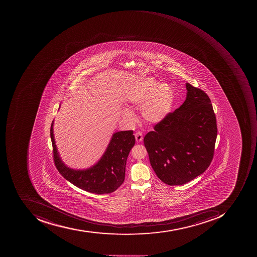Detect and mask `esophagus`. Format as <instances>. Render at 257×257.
Listing matches in <instances>:
<instances>
[{"label":"esophagus","instance_id":"1","mask_svg":"<svg viewBox=\"0 0 257 257\" xmlns=\"http://www.w3.org/2000/svg\"><path fill=\"white\" fill-rule=\"evenodd\" d=\"M135 138H136L137 142H141L143 140V135L141 131H138L135 133Z\"/></svg>","mask_w":257,"mask_h":257}]
</instances>
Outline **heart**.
Wrapping results in <instances>:
<instances>
[{"label": "heart", "mask_w": 257, "mask_h": 257, "mask_svg": "<svg viewBox=\"0 0 257 257\" xmlns=\"http://www.w3.org/2000/svg\"><path fill=\"white\" fill-rule=\"evenodd\" d=\"M130 104L133 107H142V116L147 122L157 123L165 119L174 102V92L168 85L161 84L153 78H148L137 84L129 93ZM122 117L135 120L131 111H122Z\"/></svg>", "instance_id": "heart-1"}]
</instances>
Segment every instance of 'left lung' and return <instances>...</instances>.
Returning a JSON list of instances; mask_svg holds the SVG:
<instances>
[{
	"instance_id": "1",
	"label": "left lung",
	"mask_w": 257,
	"mask_h": 257,
	"mask_svg": "<svg viewBox=\"0 0 257 257\" xmlns=\"http://www.w3.org/2000/svg\"><path fill=\"white\" fill-rule=\"evenodd\" d=\"M186 99L145 135L144 144L157 176L167 185L195 179L213 159L216 117L210 98L187 82Z\"/></svg>"
}]
</instances>
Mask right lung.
I'll return each mask as SVG.
<instances>
[{"instance_id": "1", "label": "right lung", "mask_w": 257, "mask_h": 257, "mask_svg": "<svg viewBox=\"0 0 257 257\" xmlns=\"http://www.w3.org/2000/svg\"><path fill=\"white\" fill-rule=\"evenodd\" d=\"M52 126L53 121L51 125L50 136L54 163L64 178L84 191L97 195L112 193L123 183L126 159L135 145L134 131L115 133L106 152L95 166L85 171H74L64 165L59 158Z\"/></svg>"}]
</instances>
